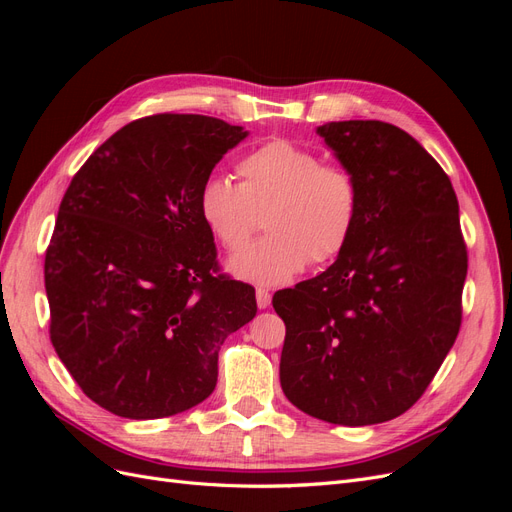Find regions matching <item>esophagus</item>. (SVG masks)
<instances>
[{"label":"esophagus","mask_w":512,"mask_h":512,"mask_svg":"<svg viewBox=\"0 0 512 512\" xmlns=\"http://www.w3.org/2000/svg\"><path fill=\"white\" fill-rule=\"evenodd\" d=\"M256 303H258L260 309H267V307L271 305V294H269V290L258 288V290H256Z\"/></svg>","instance_id":"1"}]
</instances>
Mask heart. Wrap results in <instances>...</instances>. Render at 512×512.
I'll list each match as a JSON object with an SVG mask.
<instances>
[{
    "instance_id": "heart-1",
    "label": "heart",
    "mask_w": 512,
    "mask_h": 512,
    "mask_svg": "<svg viewBox=\"0 0 512 512\" xmlns=\"http://www.w3.org/2000/svg\"><path fill=\"white\" fill-rule=\"evenodd\" d=\"M239 183L211 175L198 190V213L224 250L250 241L265 215L269 237L228 260L237 280L282 286L307 262H329L344 250L359 220L361 190L342 164L314 149L273 138L237 164Z\"/></svg>"
}]
</instances>
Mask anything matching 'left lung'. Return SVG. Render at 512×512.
Wrapping results in <instances>:
<instances>
[{
  "instance_id": "obj_1",
  "label": "left lung",
  "mask_w": 512,
  "mask_h": 512,
  "mask_svg": "<svg viewBox=\"0 0 512 512\" xmlns=\"http://www.w3.org/2000/svg\"><path fill=\"white\" fill-rule=\"evenodd\" d=\"M316 134L359 183L361 209L327 271L273 294L280 382L320 421L376 425L416 404L457 339L459 203L442 166L391 123L329 121Z\"/></svg>"
}]
</instances>
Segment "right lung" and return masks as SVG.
<instances>
[{"label":"right lung","mask_w":512,"mask_h":512,"mask_svg":"<svg viewBox=\"0 0 512 512\" xmlns=\"http://www.w3.org/2000/svg\"><path fill=\"white\" fill-rule=\"evenodd\" d=\"M247 134L205 115L136 119L66 190L44 258L51 342L104 410L149 421L198 406L224 339L256 316L254 288L215 275L198 213L200 185Z\"/></svg>","instance_id":"obj_1"}]
</instances>
